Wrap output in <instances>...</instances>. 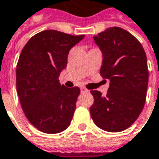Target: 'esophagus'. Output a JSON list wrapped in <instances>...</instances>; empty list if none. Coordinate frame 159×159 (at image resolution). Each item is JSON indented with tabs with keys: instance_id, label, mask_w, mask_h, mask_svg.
Instances as JSON below:
<instances>
[{
	"instance_id": "obj_1",
	"label": "esophagus",
	"mask_w": 159,
	"mask_h": 159,
	"mask_svg": "<svg viewBox=\"0 0 159 159\" xmlns=\"http://www.w3.org/2000/svg\"><path fill=\"white\" fill-rule=\"evenodd\" d=\"M88 92V90H87L86 88H84V87H82L81 88V93H87Z\"/></svg>"
}]
</instances>
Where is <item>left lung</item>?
<instances>
[{"label": "left lung", "mask_w": 159, "mask_h": 159, "mask_svg": "<svg viewBox=\"0 0 159 159\" xmlns=\"http://www.w3.org/2000/svg\"><path fill=\"white\" fill-rule=\"evenodd\" d=\"M102 53L100 75L109 80L107 95L91 91L90 113L100 129L116 133L131 126L142 113L148 89L147 57L141 43L121 27H109L93 36Z\"/></svg>", "instance_id": "left-lung-1"}]
</instances>
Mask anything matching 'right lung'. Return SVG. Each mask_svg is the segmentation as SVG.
Here are the masks:
<instances>
[{
	"instance_id": "right-lung-1",
	"label": "right lung",
	"mask_w": 159,
	"mask_h": 159,
	"mask_svg": "<svg viewBox=\"0 0 159 159\" xmlns=\"http://www.w3.org/2000/svg\"><path fill=\"white\" fill-rule=\"evenodd\" d=\"M84 35L45 30L34 35L20 53L16 71L17 92L28 121L45 134L69 126L80 94L78 87L59 84L71 48Z\"/></svg>"
}]
</instances>
